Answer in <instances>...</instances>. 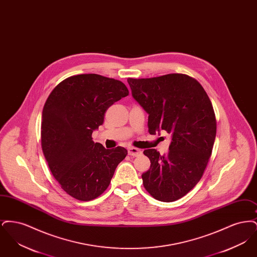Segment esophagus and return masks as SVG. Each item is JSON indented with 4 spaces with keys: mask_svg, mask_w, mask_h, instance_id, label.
Wrapping results in <instances>:
<instances>
[{
    "mask_svg": "<svg viewBox=\"0 0 257 257\" xmlns=\"http://www.w3.org/2000/svg\"><path fill=\"white\" fill-rule=\"evenodd\" d=\"M128 154L130 156H138L142 154V150L137 148V147H129L128 148Z\"/></svg>",
    "mask_w": 257,
    "mask_h": 257,
    "instance_id": "obj_1",
    "label": "esophagus"
}]
</instances>
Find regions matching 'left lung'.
<instances>
[{
	"label": "left lung",
	"mask_w": 257,
	"mask_h": 257,
	"mask_svg": "<svg viewBox=\"0 0 257 257\" xmlns=\"http://www.w3.org/2000/svg\"><path fill=\"white\" fill-rule=\"evenodd\" d=\"M132 95L148 115V132L171 134L170 151L146 149L150 169L144 187L155 199L171 202L187 195L201 179L211 157L217 121L206 91L196 79L172 73L127 79Z\"/></svg>",
	"instance_id": "8db88e82"
}]
</instances>
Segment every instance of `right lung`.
<instances>
[{"label": "right lung", "mask_w": 257, "mask_h": 257, "mask_svg": "<svg viewBox=\"0 0 257 257\" xmlns=\"http://www.w3.org/2000/svg\"><path fill=\"white\" fill-rule=\"evenodd\" d=\"M129 95L122 82L98 74L66 78L47 98L41 121V147L50 171L61 189L88 201L109 187L127 150L106 149L91 135L104 122L106 110Z\"/></svg>", "instance_id": "add662e5"}]
</instances>
